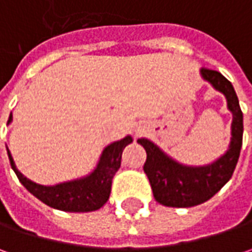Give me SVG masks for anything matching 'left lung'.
I'll use <instances>...</instances> for the list:
<instances>
[{
    "label": "left lung",
    "instance_id": "1",
    "mask_svg": "<svg viewBox=\"0 0 252 252\" xmlns=\"http://www.w3.org/2000/svg\"><path fill=\"white\" fill-rule=\"evenodd\" d=\"M200 75L216 91L226 96L228 111L233 115L231 140L227 151L212 164L190 167L171 158L149 139H139L137 143L147 153L143 169L149 177L154 199L164 206L190 208L209 200L231 178L240 157L243 144V112L237 94L231 83L219 71L202 68Z\"/></svg>",
    "mask_w": 252,
    "mask_h": 252
}]
</instances>
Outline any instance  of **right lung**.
Here are the masks:
<instances>
[{"instance_id": "1", "label": "right lung", "mask_w": 252, "mask_h": 252, "mask_svg": "<svg viewBox=\"0 0 252 252\" xmlns=\"http://www.w3.org/2000/svg\"><path fill=\"white\" fill-rule=\"evenodd\" d=\"M12 122V113L9 115L8 125ZM131 136H126L119 141H113L102 151L99 161L92 172L83 178L67 181L56 185H39L28 179L16 168L15 161L9 149L6 147L11 167L15 171L21 184L33 196L42 200L47 206L64 212H94L101 209L111 195L112 179L116 171L121 168L122 153L123 149L130 144Z\"/></svg>"}]
</instances>
